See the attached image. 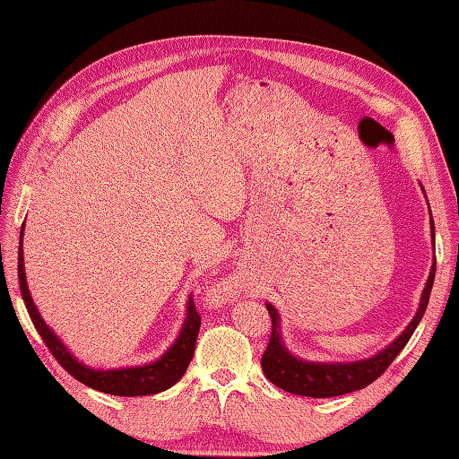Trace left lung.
<instances>
[{
	"label": "left lung",
	"mask_w": 459,
	"mask_h": 459,
	"mask_svg": "<svg viewBox=\"0 0 459 459\" xmlns=\"http://www.w3.org/2000/svg\"><path fill=\"white\" fill-rule=\"evenodd\" d=\"M430 231L435 238V221L430 218ZM435 241V239H433ZM435 272H437V258L430 268L429 280L423 290L420 310L411 319V324L406 327V331L391 344L381 351L377 356L369 359H359V362H349V364H312L304 362V359L295 358L289 354V351L283 346L280 339V316L272 304H266L268 314L272 317V333L266 351L262 354V371L266 377L275 385L283 388L287 393H293L299 396H310V398H331L349 394L359 388H366L375 379H379L386 371V368L394 362V358L402 352V349L411 339L415 327L420 325L421 317L427 310L430 289L435 283Z\"/></svg>",
	"instance_id": "8db88e82"
}]
</instances>
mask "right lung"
Instances as JSON below:
<instances>
[{
  "instance_id": "1",
  "label": "right lung",
  "mask_w": 459,
  "mask_h": 459,
  "mask_svg": "<svg viewBox=\"0 0 459 459\" xmlns=\"http://www.w3.org/2000/svg\"><path fill=\"white\" fill-rule=\"evenodd\" d=\"M24 230V224H22ZM19 285H21V295L26 304V310L30 314L32 324L36 331L48 344L53 358L73 375L74 379L84 383L95 391H101L107 394L115 396H147V394H157L170 388L174 383L182 379L186 373L193 352H195V342L201 327V316L193 304V297L187 302V317L186 324L179 331V337L176 339L174 346L166 352L160 359L147 366L140 368H126V369H90L82 366L78 359L68 354V351L63 346V342L53 335V331L44 324V319L38 314L32 297L29 293V287H26V275H24V258H22V231H21V241H19Z\"/></svg>"
}]
</instances>
